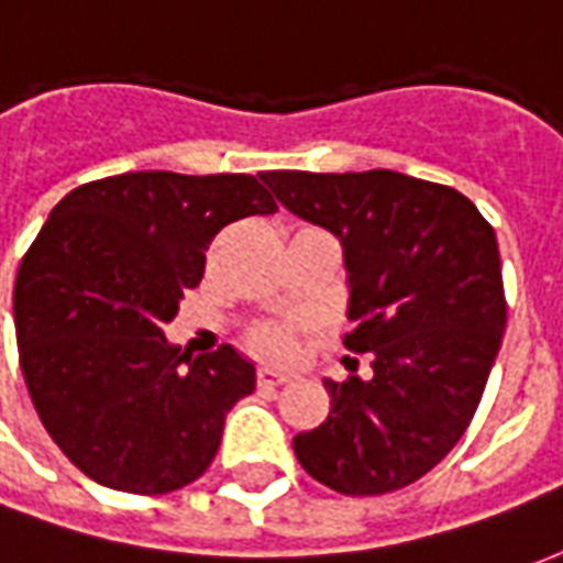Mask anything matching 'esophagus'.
<instances>
[{
    "mask_svg": "<svg viewBox=\"0 0 563 563\" xmlns=\"http://www.w3.org/2000/svg\"><path fill=\"white\" fill-rule=\"evenodd\" d=\"M256 383H258V389H277V386H283V383H289V374H283V371H277V367H258Z\"/></svg>",
    "mask_w": 563,
    "mask_h": 563,
    "instance_id": "34e87169",
    "label": "esophagus"
}]
</instances>
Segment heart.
<instances>
[{"mask_svg": "<svg viewBox=\"0 0 563 563\" xmlns=\"http://www.w3.org/2000/svg\"><path fill=\"white\" fill-rule=\"evenodd\" d=\"M298 325L295 322H262L253 329L250 341L258 353L274 358H292L298 353Z\"/></svg>", "mask_w": 563, "mask_h": 563, "instance_id": "heart-1", "label": "heart"}]
</instances>
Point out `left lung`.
Masks as SVG:
<instances>
[{"instance_id": "1", "label": "left lung", "mask_w": 563, "mask_h": 563, "mask_svg": "<svg viewBox=\"0 0 563 563\" xmlns=\"http://www.w3.org/2000/svg\"><path fill=\"white\" fill-rule=\"evenodd\" d=\"M280 205L338 234L350 353L371 377L325 379L329 419L295 455L341 495H386L446 459L483 401L507 329L495 229L459 189L386 172H265Z\"/></svg>"}]
</instances>
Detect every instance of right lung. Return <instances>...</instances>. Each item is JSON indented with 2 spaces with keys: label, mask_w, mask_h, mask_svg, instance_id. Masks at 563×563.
<instances>
[{
  "label": "right lung",
  "mask_w": 563,
  "mask_h": 563,
  "mask_svg": "<svg viewBox=\"0 0 563 563\" xmlns=\"http://www.w3.org/2000/svg\"><path fill=\"white\" fill-rule=\"evenodd\" d=\"M253 174L129 172L71 189L14 283L20 371L66 459L99 485L168 495L208 471L256 367L222 343L189 358L165 341L229 222L274 213Z\"/></svg>",
  "instance_id": "1"
}]
</instances>
